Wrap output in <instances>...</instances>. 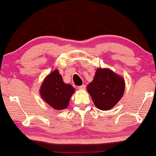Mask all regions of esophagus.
<instances>
[{
    "instance_id": "34e87169",
    "label": "esophagus",
    "mask_w": 156,
    "mask_h": 156,
    "mask_svg": "<svg viewBox=\"0 0 156 156\" xmlns=\"http://www.w3.org/2000/svg\"><path fill=\"white\" fill-rule=\"evenodd\" d=\"M78 89L80 90H85V85H80V86H78Z\"/></svg>"
}]
</instances>
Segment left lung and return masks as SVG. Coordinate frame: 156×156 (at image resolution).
Wrapping results in <instances>:
<instances>
[{
  "instance_id": "1",
  "label": "left lung",
  "mask_w": 156,
  "mask_h": 156,
  "mask_svg": "<svg viewBox=\"0 0 156 156\" xmlns=\"http://www.w3.org/2000/svg\"><path fill=\"white\" fill-rule=\"evenodd\" d=\"M124 87V79L111 70L98 69L87 89L95 106L101 110H108L121 99Z\"/></svg>"
}]
</instances>
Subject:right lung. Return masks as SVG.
<instances>
[{
	"label": "right lung",
	"mask_w": 156,
	"mask_h": 156,
	"mask_svg": "<svg viewBox=\"0 0 156 156\" xmlns=\"http://www.w3.org/2000/svg\"><path fill=\"white\" fill-rule=\"evenodd\" d=\"M75 90L71 85L63 83L62 76L55 70L45 78L41 86L42 99L57 110L66 109Z\"/></svg>",
	"instance_id": "obj_1"
}]
</instances>
